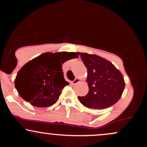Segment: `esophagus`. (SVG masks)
Listing matches in <instances>:
<instances>
[{"label":"esophagus","instance_id":"1","mask_svg":"<svg viewBox=\"0 0 147 147\" xmlns=\"http://www.w3.org/2000/svg\"><path fill=\"white\" fill-rule=\"evenodd\" d=\"M79 82H80V79H79V78H75V80L72 81V84H73V85H75V84H77Z\"/></svg>","mask_w":147,"mask_h":147}]
</instances>
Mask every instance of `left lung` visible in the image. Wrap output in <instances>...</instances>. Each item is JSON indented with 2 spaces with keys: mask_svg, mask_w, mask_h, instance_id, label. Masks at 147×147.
<instances>
[{
  "mask_svg": "<svg viewBox=\"0 0 147 147\" xmlns=\"http://www.w3.org/2000/svg\"><path fill=\"white\" fill-rule=\"evenodd\" d=\"M81 58L88 70V93L78 97L89 109H105L120 99L125 87L122 74L109 61L95 55L82 53Z\"/></svg>",
  "mask_w": 147,
  "mask_h": 147,
  "instance_id": "1",
  "label": "left lung"
}]
</instances>
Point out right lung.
<instances>
[{"label": "right lung", "instance_id": "add662e5", "mask_svg": "<svg viewBox=\"0 0 147 147\" xmlns=\"http://www.w3.org/2000/svg\"><path fill=\"white\" fill-rule=\"evenodd\" d=\"M78 52H46L30 61L18 72L15 87L20 96L36 107H48L58 100L69 83L64 79L62 64L77 58Z\"/></svg>", "mask_w": 147, "mask_h": 147}]
</instances>
